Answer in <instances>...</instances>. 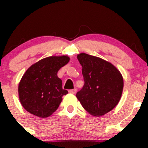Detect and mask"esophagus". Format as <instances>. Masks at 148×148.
I'll return each mask as SVG.
<instances>
[{
    "label": "esophagus",
    "instance_id": "obj_1",
    "mask_svg": "<svg viewBox=\"0 0 148 148\" xmlns=\"http://www.w3.org/2000/svg\"><path fill=\"white\" fill-rule=\"evenodd\" d=\"M69 92L71 94H75L77 92V89H70L69 90Z\"/></svg>",
    "mask_w": 148,
    "mask_h": 148
}]
</instances>
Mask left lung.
<instances>
[{
  "label": "left lung",
  "mask_w": 148,
  "mask_h": 148,
  "mask_svg": "<svg viewBox=\"0 0 148 148\" xmlns=\"http://www.w3.org/2000/svg\"><path fill=\"white\" fill-rule=\"evenodd\" d=\"M77 59L82 66L84 84L76 97L89 114L104 115L120 101L124 84L122 75L115 66L99 57L82 53Z\"/></svg>",
  "instance_id": "1"
}]
</instances>
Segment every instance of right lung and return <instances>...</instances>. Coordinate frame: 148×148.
I'll return each mask as SVG.
<instances>
[{
  "label": "right lung",
  "instance_id": "1",
  "mask_svg": "<svg viewBox=\"0 0 148 148\" xmlns=\"http://www.w3.org/2000/svg\"><path fill=\"white\" fill-rule=\"evenodd\" d=\"M69 61L66 56H50L28 69L18 85L19 99L26 111L44 118L57 110L68 93L57 72Z\"/></svg>",
  "mask_w": 148,
  "mask_h": 148
}]
</instances>
